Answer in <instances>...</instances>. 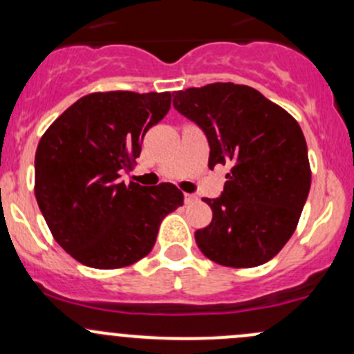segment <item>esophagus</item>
<instances>
[{"mask_svg":"<svg viewBox=\"0 0 354 354\" xmlns=\"http://www.w3.org/2000/svg\"><path fill=\"white\" fill-rule=\"evenodd\" d=\"M194 202H197V197H195V195L185 194V203H194Z\"/></svg>","mask_w":354,"mask_h":354,"instance_id":"obj_1","label":"esophagus"}]
</instances>
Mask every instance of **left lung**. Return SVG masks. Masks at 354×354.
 I'll use <instances>...</instances> for the list:
<instances>
[{
    "label": "left lung",
    "mask_w": 354,
    "mask_h": 354,
    "mask_svg": "<svg viewBox=\"0 0 354 354\" xmlns=\"http://www.w3.org/2000/svg\"><path fill=\"white\" fill-rule=\"evenodd\" d=\"M210 145L209 167L227 164L219 198H203L212 221L195 231L200 252L224 267L269 262L298 226L312 171L298 121L248 85L217 82L173 94Z\"/></svg>",
    "instance_id": "8db88e82"
}]
</instances>
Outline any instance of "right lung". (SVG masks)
<instances>
[{
	"label": "right lung",
	"mask_w": 354,
	"mask_h": 354,
	"mask_svg": "<svg viewBox=\"0 0 354 354\" xmlns=\"http://www.w3.org/2000/svg\"><path fill=\"white\" fill-rule=\"evenodd\" d=\"M169 108V92H94L42 135L35 198L55 240L77 262L94 269L138 262L154 246L160 221L183 205V194L171 183L118 181Z\"/></svg>",
	"instance_id": "right-lung-1"
}]
</instances>
